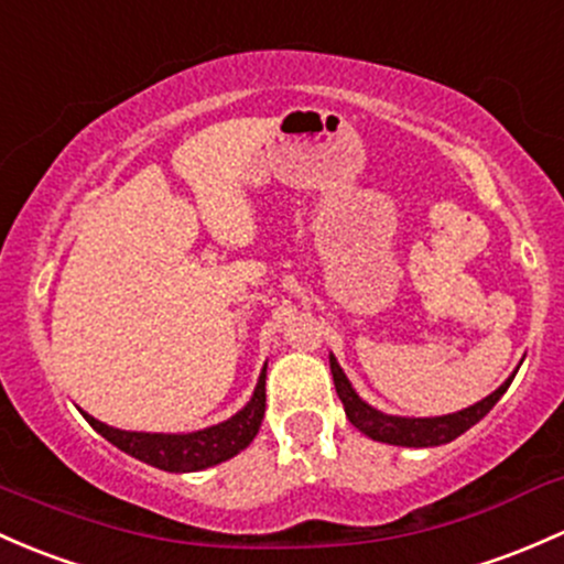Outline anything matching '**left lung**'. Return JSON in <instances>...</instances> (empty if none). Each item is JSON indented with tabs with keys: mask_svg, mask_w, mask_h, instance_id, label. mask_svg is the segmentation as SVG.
<instances>
[{
	"mask_svg": "<svg viewBox=\"0 0 564 564\" xmlns=\"http://www.w3.org/2000/svg\"><path fill=\"white\" fill-rule=\"evenodd\" d=\"M522 366V362H519ZM519 371V368H517ZM517 371L511 373L492 395H487L484 401H478L474 405L463 411H454V414H444V416H395V414H384V411L373 409L362 401L360 395L355 392L352 381L347 379L344 368L338 366L336 357L330 355V373H333V384H336L338 398H341L344 411H347V420L360 430L362 435L368 438L381 441V444H392V446H414V449H427V446H441L449 444V441L463 435L465 430H470L478 420L489 414L495 403L500 401L502 392L511 387Z\"/></svg>",
	"mask_w": 564,
	"mask_h": 564,
	"instance_id": "8db88e82",
	"label": "left lung"
}]
</instances>
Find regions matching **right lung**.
Listing matches in <instances>:
<instances>
[{"label":"right lung","mask_w":564,"mask_h":564,"mask_svg":"<svg viewBox=\"0 0 564 564\" xmlns=\"http://www.w3.org/2000/svg\"><path fill=\"white\" fill-rule=\"evenodd\" d=\"M263 414L265 366L258 377L256 392H252L245 409L236 411L231 420L220 422V425L193 430V433H137V430L105 425V422L94 420V416L83 411L88 425L96 433L105 435L112 446L142 459V463L153 465V468L169 470V474H193V470L212 468V465H220L236 457V454L252 444V438H256L260 430V422H263Z\"/></svg>","instance_id":"add662e5"}]
</instances>
